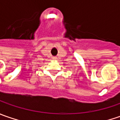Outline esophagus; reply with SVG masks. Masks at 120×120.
<instances>
[{
    "mask_svg": "<svg viewBox=\"0 0 120 120\" xmlns=\"http://www.w3.org/2000/svg\"><path fill=\"white\" fill-rule=\"evenodd\" d=\"M57 59V57H53V59H54V60H55Z\"/></svg>",
    "mask_w": 120,
    "mask_h": 120,
    "instance_id": "1",
    "label": "esophagus"
}]
</instances>
